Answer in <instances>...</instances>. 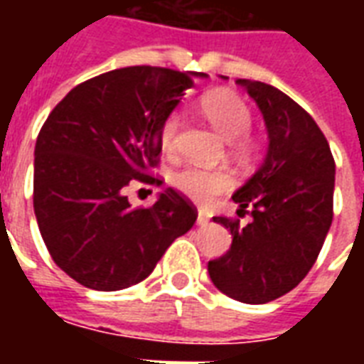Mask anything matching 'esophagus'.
<instances>
[{
    "label": "esophagus",
    "instance_id": "obj_1",
    "mask_svg": "<svg viewBox=\"0 0 364 364\" xmlns=\"http://www.w3.org/2000/svg\"><path fill=\"white\" fill-rule=\"evenodd\" d=\"M208 220H210V218H208V214L203 213V210H198V216H197L198 226H206V224H208Z\"/></svg>",
    "mask_w": 364,
    "mask_h": 364
}]
</instances>
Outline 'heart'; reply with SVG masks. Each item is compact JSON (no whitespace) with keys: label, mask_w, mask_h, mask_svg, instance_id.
Segmentation results:
<instances>
[{"label":"heart","mask_w":364,"mask_h":364,"mask_svg":"<svg viewBox=\"0 0 364 364\" xmlns=\"http://www.w3.org/2000/svg\"><path fill=\"white\" fill-rule=\"evenodd\" d=\"M203 112L213 124L214 130L234 142L240 151H252L255 148L253 138H250L247 130L252 127V111L245 101L234 91H214L203 99ZM181 127V117L173 112L166 119L159 130V144L166 151L175 150L177 132ZM177 189L185 197L193 198L197 203H208L216 195L232 187V175L224 169H203V167H183L173 177Z\"/></svg>","instance_id":"b5f03b06"}]
</instances>
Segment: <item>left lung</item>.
I'll use <instances>...</instances> for the list:
<instances>
[{"instance_id":"1","label":"left lung","mask_w":364,"mask_h":364,"mask_svg":"<svg viewBox=\"0 0 364 364\" xmlns=\"http://www.w3.org/2000/svg\"><path fill=\"white\" fill-rule=\"evenodd\" d=\"M259 107L267 128L261 167L234 193L237 214L252 220L214 216L230 228L232 245L208 261L214 287L245 304H265L287 294L318 259L333 218L336 161L320 127L281 90L237 80Z\"/></svg>"}]
</instances>
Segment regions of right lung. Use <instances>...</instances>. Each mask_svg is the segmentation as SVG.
I'll return each mask as SVG.
<instances>
[{"label":"right lung","mask_w":364,"mask_h":364,"mask_svg":"<svg viewBox=\"0 0 364 364\" xmlns=\"http://www.w3.org/2000/svg\"><path fill=\"white\" fill-rule=\"evenodd\" d=\"M200 72L130 66L80 83L60 101L35 146L33 205L52 259L93 290H122L154 271L197 208L166 189L150 208H132V179L151 177L159 130Z\"/></svg>","instance_id":"obj_1"}]
</instances>
